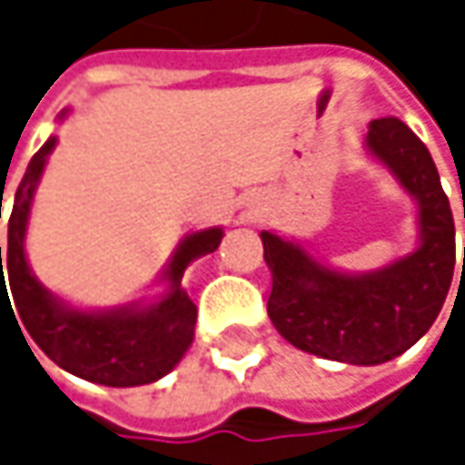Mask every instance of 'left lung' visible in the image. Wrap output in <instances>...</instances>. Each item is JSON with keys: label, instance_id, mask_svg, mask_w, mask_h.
<instances>
[{"label": "left lung", "instance_id": "left-lung-1", "mask_svg": "<svg viewBox=\"0 0 465 465\" xmlns=\"http://www.w3.org/2000/svg\"><path fill=\"white\" fill-rule=\"evenodd\" d=\"M366 147L418 199L415 252L369 274H341L299 244L261 233L272 269L266 312L274 328L304 352L355 366H377L407 352L441 312L455 269L452 210L428 147L399 118L371 121Z\"/></svg>", "mask_w": 465, "mask_h": 465}]
</instances>
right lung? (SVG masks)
<instances>
[{"label":"right lung","instance_id":"add662e5","mask_svg":"<svg viewBox=\"0 0 465 465\" xmlns=\"http://www.w3.org/2000/svg\"><path fill=\"white\" fill-rule=\"evenodd\" d=\"M53 147H55V137H50L29 161V169L15 191V202L10 213L7 280H10V293L18 318L53 363L88 382H99L110 388H134V385L155 382L177 366V361L185 355V350L193 341L196 304L180 285L183 272L193 258L213 252L221 244L223 232L221 229L196 232L180 244V250L174 252L166 269L169 293L161 302L144 310H140L137 304L113 312L69 310L37 282L24 252L32 196L45 169L47 153ZM0 280V302L2 299L10 302L5 272H2V247Z\"/></svg>","mask_w":465,"mask_h":465}]
</instances>
